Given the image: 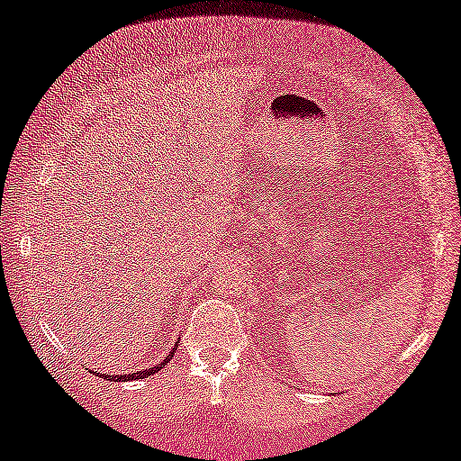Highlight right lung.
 I'll return each mask as SVG.
<instances>
[{
	"instance_id": "add662e5",
	"label": "right lung",
	"mask_w": 461,
	"mask_h": 461,
	"mask_svg": "<svg viewBox=\"0 0 461 461\" xmlns=\"http://www.w3.org/2000/svg\"><path fill=\"white\" fill-rule=\"evenodd\" d=\"M176 348H178V342H176L174 344V348L172 350H169V355L166 357V358H163V361L159 363V365H153V367H150V369H144V371H138V374H125V375H106V374H100V375H103V377H109V380H113V382H130V380H142V377H149V375H153V374H159V371H161V367H163V365H167V361H169V358H172L174 357V352H176Z\"/></svg>"
}]
</instances>
